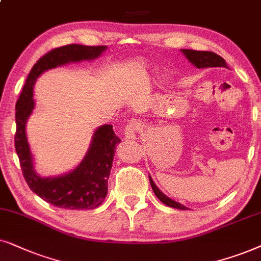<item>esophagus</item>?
Masks as SVG:
<instances>
[{"instance_id":"1","label":"esophagus","mask_w":261,"mask_h":261,"mask_svg":"<svg viewBox=\"0 0 261 261\" xmlns=\"http://www.w3.org/2000/svg\"><path fill=\"white\" fill-rule=\"evenodd\" d=\"M141 127V123L136 119L131 120L125 127V138L126 140H135L137 137V133Z\"/></svg>"}]
</instances>
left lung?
<instances>
[{"label": "left lung", "instance_id": "obj_1", "mask_svg": "<svg viewBox=\"0 0 261 261\" xmlns=\"http://www.w3.org/2000/svg\"><path fill=\"white\" fill-rule=\"evenodd\" d=\"M181 52L185 55V57L189 60L190 63L198 69H209V68H227L228 69V65L225 63L223 58H222L221 56L214 54V52L189 50V48H181ZM149 181H150L151 189L154 191L155 196L158 197L163 204H166L167 206L174 207V209L189 210V207L184 206L182 204L171 199V198L167 197L165 193L161 192V190L155 185L154 180L151 179L150 175H149Z\"/></svg>", "mask_w": 261, "mask_h": 261}]
</instances>
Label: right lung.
<instances>
[{
    "label": "right lung",
    "mask_w": 261,
    "mask_h": 261,
    "mask_svg": "<svg viewBox=\"0 0 261 261\" xmlns=\"http://www.w3.org/2000/svg\"><path fill=\"white\" fill-rule=\"evenodd\" d=\"M106 48L107 46L70 44L47 52L33 65L15 105V150L22 174L30 189L55 206L70 210L98 207L107 196L116 145L121 141L114 134L112 125H101L93 134L85 158L74 169L56 176L39 175L34 167L33 154L26 134L27 120L36 107L33 87L43 72L69 63L94 61Z\"/></svg>",
    "instance_id": "add662e5"
}]
</instances>
